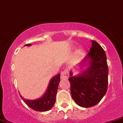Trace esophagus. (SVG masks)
I'll return each instance as SVG.
<instances>
[{"label":"esophagus","mask_w":123,"mask_h":123,"mask_svg":"<svg viewBox=\"0 0 123 123\" xmlns=\"http://www.w3.org/2000/svg\"><path fill=\"white\" fill-rule=\"evenodd\" d=\"M69 77V72L68 70H64L61 73V79H68Z\"/></svg>","instance_id":"obj_1"}]
</instances>
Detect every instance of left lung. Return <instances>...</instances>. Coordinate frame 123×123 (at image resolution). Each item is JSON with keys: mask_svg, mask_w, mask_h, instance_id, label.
Instances as JSON below:
<instances>
[{"mask_svg": "<svg viewBox=\"0 0 123 123\" xmlns=\"http://www.w3.org/2000/svg\"><path fill=\"white\" fill-rule=\"evenodd\" d=\"M92 46L87 56L80 63V69L87 66L83 71L73 75L70 71L72 97L83 108H91L98 104L108 90V66L105 51L96 41H91Z\"/></svg>", "mask_w": 123, "mask_h": 123, "instance_id": "8db88e82", "label": "left lung"}]
</instances>
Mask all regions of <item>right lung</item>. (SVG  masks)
<instances>
[{
    "mask_svg": "<svg viewBox=\"0 0 123 123\" xmlns=\"http://www.w3.org/2000/svg\"><path fill=\"white\" fill-rule=\"evenodd\" d=\"M31 44H25V46H30ZM60 81V74L54 76L49 82L46 92L40 98L36 99H27L22 97L20 94L21 99L29 108L38 111H46L53 107L56 101L58 84Z\"/></svg>",
    "mask_w": 123,
    "mask_h": 123,
    "instance_id": "add662e5",
    "label": "right lung"
}]
</instances>
